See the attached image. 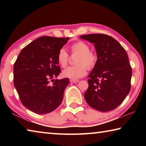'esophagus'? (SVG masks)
Listing matches in <instances>:
<instances>
[{
	"label": "esophagus",
	"instance_id": "obj_1",
	"mask_svg": "<svg viewBox=\"0 0 146 146\" xmlns=\"http://www.w3.org/2000/svg\"><path fill=\"white\" fill-rule=\"evenodd\" d=\"M79 82L78 80H74V79H71L70 82L71 83H77Z\"/></svg>",
	"mask_w": 146,
	"mask_h": 146
}]
</instances>
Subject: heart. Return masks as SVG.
<instances>
[{
	"instance_id": "b5f03b06",
	"label": "heart",
	"mask_w": 146,
	"mask_h": 146,
	"mask_svg": "<svg viewBox=\"0 0 146 146\" xmlns=\"http://www.w3.org/2000/svg\"><path fill=\"white\" fill-rule=\"evenodd\" d=\"M71 52L73 55H77L75 62L76 65L70 66L62 71V76L71 79L82 77L87 73V68L91 70L95 68L98 62V55L95 51L90 49V46L85 42L79 40L71 44ZM58 64L62 68L68 65L69 55L65 49L62 48L57 55Z\"/></svg>"
}]
</instances>
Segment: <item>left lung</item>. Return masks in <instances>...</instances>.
<instances>
[{"instance_id": "obj_1", "label": "left lung", "mask_w": 146, "mask_h": 146, "mask_svg": "<svg viewBox=\"0 0 146 146\" xmlns=\"http://www.w3.org/2000/svg\"><path fill=\"white\" fill-rule=\"evenodd\" d=\"M80 38L94 43L98 62L89 75L84 98L100 111H110L122 103L131 90L132 70L124 48L105 34H89Z\"/></svg>"}]
</instances>
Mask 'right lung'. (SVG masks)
Listing matches in <instances>:
<instances>
[{"mask_svg": "<svg viewBox=\"0 0 146 146\" xmlns=\"http://www.w3.org/2000/svg\"><path fill=\"white\" fill-rule=\"evenodd\" d=\"M69 39L42 36L20 52L13 66V83L23 105L31 111L49 113L62 101L70 80L53 78L61 72L57 55Z\"/></svg>", "mask_w": 146, "mask_h": 146, "instance_id": "right-lung-1", "label": "right lung"}]
</instances>
